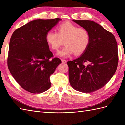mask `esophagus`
<instances>
[{
  "mask_svg": "<svg viewBox=\"0 0 125 125\" xmlns=\"http://www.w3.org/2000/svg\"><path fill=\"white\" fill-rule=\"evenodd\" d=\"M61 61H62V63H67V61H66L65 60H63V59H62V60H61Z\"/></svg>",
  "mask_w": 125,
  "mask_h": 125,
  "instance_id": "obj_1",
  "label": "esophagus"
}]
</instances>
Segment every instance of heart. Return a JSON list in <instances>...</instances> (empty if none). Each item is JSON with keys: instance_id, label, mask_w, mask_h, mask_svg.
I'll return each instance as SVG.
<instances>
[{"instance_id": "obj_1", "label": "heart", "mask_w": 125, "mask_h": 125, "mask_svg": "<svg viewBox=\"0 0 125 125\" xmlns=\"http://www.w3.org/2000/svg\"><path fill=\"white\" fill-rule=\"evenodd\" d=\"M56 33L49 31L46 33V44L52 50H57L64 41V48L57 52V55L68 57L75 52L76 55L84 53L90 44L91 37L89 31L70 22H65L56 27Z\"/></svg>"}]
</instances>
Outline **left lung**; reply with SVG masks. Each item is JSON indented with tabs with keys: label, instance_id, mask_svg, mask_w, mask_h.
<instances>
[{
	"label": "left lung",
	"instance_id": "8db88e82",
	"mask_svg": "<svg viewBox=\"0 0 125 125\" xmlns=\"http://www.w3.org/2000/svg\"><path fill=\"white\" fill-rule=\"evenodd\" d=\"M73 21L89 31L91 40L80 57L67 62L69 82L76 90L89 93L104 87L115 73L118 44L113 34L99 24L88 20Z\"/></svg>",
	"mask_w": 125,
	"mask_h": 125
}]
</instances>
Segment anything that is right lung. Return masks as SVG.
<instances>
[{"label":"right lung","mask_w":125,"mask_h":125,"mask_svg":"<svg viewBox=\"0 0 125 125\" xmlns=\"http://www.w3.org/2000/svg\"><path fill=\"white\" fill-rule=\"evenodd\" d=\"M60 18L36 19L14 31L9 43L7 67L21 87L31 93L50 88V76L61 60L53 58L45 36Z\"/></svg>","instance_id":"1"}]
</instances>
